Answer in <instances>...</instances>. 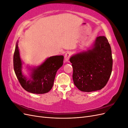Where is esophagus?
<instances>
[{"mask_svg": "<svg viewBox=\"0 0 128 128\" xmlns=\"http://www.w3.org/2000/svg\"><path fill=\"white\" fill-rule=\"evenodd\" d=\"M70 56H71V52H67L65 54V55H64V62H68L69 58H70Z\"/></svg>", "mask_w": 128, "mask_h": 128, "instance_id": "1", "label": "esophagus"}]
</instances>
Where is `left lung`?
Here are the masks:
<instances>
[{
  "label": "left lung",
  "mask_w": 128,
  "mask_h": 128,
  "mask_svg": "<svg viewBox=\"0 0 128 128\" xmlns=\"http://www.w3.org/2000/svg\"><path fill=\"white\" fill-rule=\"evenodd\" d=\"M69 60L74 83L81 91L101 90L110 79L113 59L110 46L104 36L96 37L91 46L72 55Z\"/></svg>",
  "instance_id": "8db88e82"
}]
</instances>
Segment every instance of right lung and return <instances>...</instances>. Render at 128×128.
<instances>
[{
	"instance_id": "right-lung-1",
	"label": "right lung",
	"mask_w": 128,
	"mask_h": 128,
	"mask_svg": "<svg viewBox=\"0 0 128 128\" xmlns=\"http://www.w3.org/2000/svg\"><path fill=\"white\" fill-rule=\"evenodd\" d=\"M17 41L13 57L14 69L21 86L25 90L32 94H44L48 92L53 87L56 73L63 64L64 56H56L48 58L37 67L28 66L29 76L22 72L23 62L20 55Z\"/></svg>"
}]
</instances>
